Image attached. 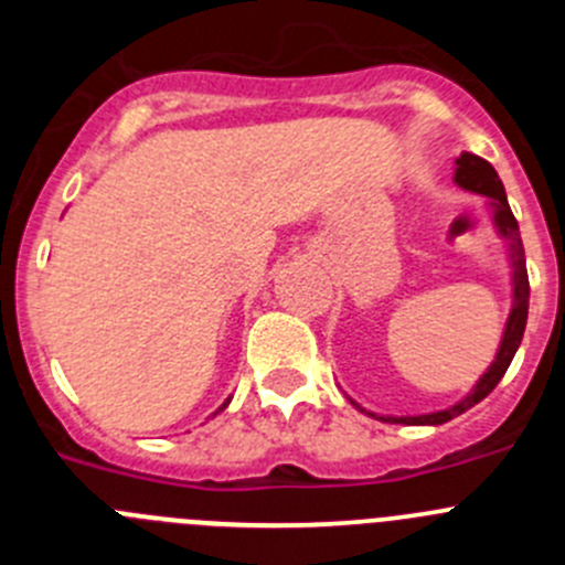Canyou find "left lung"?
Here are the masks:
<instances>
[{
	"label": "left lung",
	"instance_id": "obj_1",
	"mask_svg": "<svg viewBox=\"0 0 565 565\" xmlns=\"http://www.w3.org/2000/svg\"><path fill=\"white\" fill-rule=\"evenodd\" d=\"M456 183L467 192H478L487 194L489 206H492V221H495L498 234L507 239L509 246V266H512V311H509L507 328H503L501 344H498L495 362L489 364L487 373L478 379V384L467 396L461 398L458 404L447 407V411L438 413H427V416H376V413L364 411V407H356L367 416H376L382 422L391 424H444L450 422V418L461 416L467 413L469 407H476L478 402L489 396V393L495 391V384L501 382L503 373H507L509 362L515 359V351L521 348L523 331H526V317H529V274H526V257H523V243H521V232H518V221L512 209H509L507 192H503V183L498 178V172L492 169V163L478 158L472 152H461L456 158Z\"/></svg>",
	"mask_w": 565,
	"mask_h": 565
}]
</instances>
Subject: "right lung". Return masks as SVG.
<instances>
[{"label": "right lung", "instance_id": "1", "mask_svg": "<svg viewBox=\"0 0 565 565\" xmlns=\"http://www.w3.org/2000/svg\"><path fill=\"white\" fill-rule=\"evenodd\" d=\"M228 402H232V398H226V402H223V407H221V411H226V404H228ZM221 411H217V413H221Z\"/></svg>", "mask_w": 565, "mask_h": 565}]
</instances>
